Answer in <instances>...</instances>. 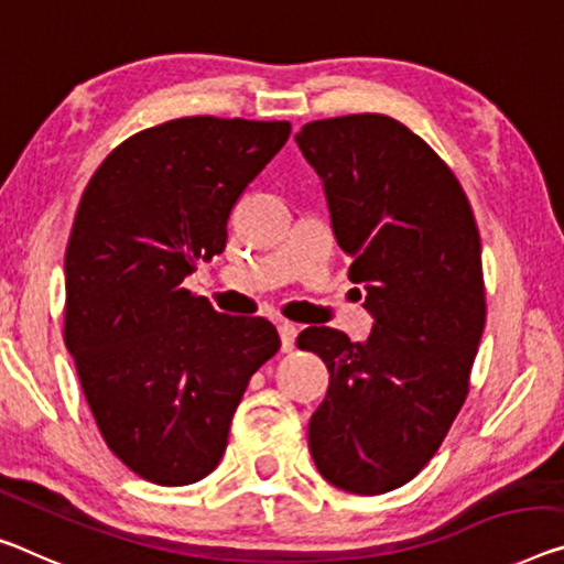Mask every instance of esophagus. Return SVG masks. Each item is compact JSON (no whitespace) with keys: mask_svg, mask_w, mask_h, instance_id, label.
I'll return each mask as SVG.
<instances>
[{"mask_svg":"<svg viewBox=\"0 0 564 564\" xmlns=\"http://www.w3.org/2000/svg\"><path fill=\"white\" fill-rule=\"evenodd\" d=\"M276 330H280V340H282V350L290 352L294 348V337H297V325L288 323V319H282L280 325H276Z\"/></svg>","mask_w":564,"mask_h":564,"instance_id":"1","label":"esophagus"}]
</instances>
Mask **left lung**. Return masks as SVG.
<instances>
[{"instance_id": "1", "label": "left lung", "mask_w": 564, "mask_h": 564, "mask_svg": "<svg viewBox=\"0 0 564 564\" xmlns=\"http://www.w3.org/2000/svg\"><path fill=\"white\" fill-rule=\"evenodd\" d=\"M294 141L372 315L362 343L335 327L297 337L330 372L310 454L333 487L383 494L431 462L469 393L487 319L479 229L452 169L393 118L315 120Z\"/></svg>"}]
</instances>
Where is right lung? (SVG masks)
Segmentation results:
<instances>
[{
	"label": "right lung",
	"instance_id": "right-lung-1",
	"mask_svg": "<svg viewBox=\"0 0 564 564\" xmlns=\"http://www.w3.org/2000/svg\"><path fill=\"white\" fill-rule=\"evenodd\" d=\"M288 120L194 116L128 138L93 173L65 252V345L110 452L163 487L221 462L249 378L280 350L264 317H231L184 280L227 247L231 206Z\"/></svg>",
	"mask_w": 564,
	"mask_h": 564
}]
</instances>
